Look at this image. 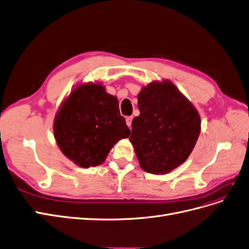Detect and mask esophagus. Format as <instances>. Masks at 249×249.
<instances>
[{"instance_id": "34e87169", "label": "esophagus", "mask_w": 249, "mask_h": 249, "mask_svg": "<svg viewBox=\"0 0 249 249\" xmlns=\"http://www.w3.org/2000/svg\"><path fill=\"white\" fill-rule=\"evenodd\" d=\"M132 119H133L132 116H126L125 117V123H126V124L129 127H131V125H132Z\"/></svg>"}]
</instances>
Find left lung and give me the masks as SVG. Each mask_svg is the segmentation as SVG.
I'll return each instance as SVG.
<instances>
[{"label":"left lung","mask_w":249,"mask_h":249,"mask_svg":"<svg viewBox=\"0 0 249 249\" xmlns=\"http://www.w3.org/2000/svg\"><path fill=\"white\" fill-rule=\"evenodd\" d=\"M137 97L140 115L132 122L130 141L143 170L166 175L192 153L200 134V116L169 80L150 82Z\"/></svg>","instance_id":"left-lung-1"}]
</instances>
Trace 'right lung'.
<instances>
[{"label":"right lung","instance_id":"right-lung-1","mask_svg":"<svg viewBox=\"0 0 249 249\" xmlns=\"http://www.w3.org/2000/svg\"><path fill=\"white\" fill-rule=\"evenodd\" d=\"M53 131L63 155L83 168L104 163L114 144L131 133L117 97L102 83L91 82L77 85L60 105Z\"/></svg>","mask_w":249,"mask_h":249}]
</instances>
